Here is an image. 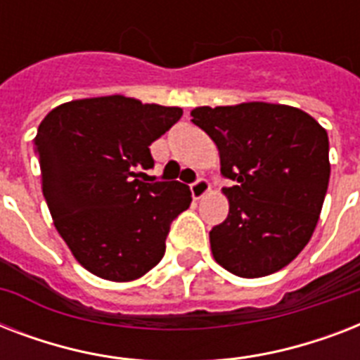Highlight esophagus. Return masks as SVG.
I'll use <instances>...</instances> for the list:
<instances>
[{
    "label": "esophagus",
    "mask_w": 360,
    "mask_h": 360,
    "mask_svg": "<svg viewBox=\"0 0 360 360\" xmlns=\"http://www.w3.org/2000/svg\"><path fill=\"white\" fill-rule=\"evenodd\" d=\"M209 188H211V185H209V181L205 179V177H198V179L191 185V192L192 196H194V200H200L203 194H207Z\"/></svg>",
    "instance_id": "obj_1"
}]
</instances>
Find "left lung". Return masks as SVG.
Returning <instances> with one entry per match:
<instances>
[{
	"label": "left lung",
	"instance_id": "obj_1",
	"mask_svg": "<svg viewBox=\"0 0 360 360\" xmlns=\"http://www.w3.org/2000/svg\"><path fill=\"white\" fill-rule=\"evenodd\" d=\"M220 153L230 213L209 231L214 259L243 278L276 273L307 246L329 186V136L307 112L245 103L192 110Z\"/></svg>",
	"mask_w": 360,
	"mask_h": 360
}]
</instances>
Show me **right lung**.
I'll return each mask as SVG.
<instances>
[{
    "mask_svg": "<svg viewBox=\"0 0 360 360\" xmlns=\"http://www.w3.org/2000/svg\"><path fill=\"white\" fill-rule=\"evenodd\" d=\"M181 115L177 106L112 95L61 104L39 124L42 194L59 236L89 273L127 282L162 259L191 188L146 183L141 169L155 166L149 146Z\"/></svg>",
    "mask_w": 360,
    "mask_h": 360,
    "instance_id": "add662e5",
    "label": "right lung"
}]
</instances>
